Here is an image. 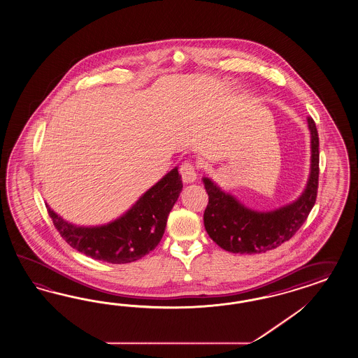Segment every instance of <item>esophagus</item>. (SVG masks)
<instances>
[{
    "instance_id": "obj_1",
    "label": "esophagus",
    "mask_w": 358,
    "mask_h": 358,
    "mask_svg": "<svg viewBox=\"0 0 358 358\" xmlns=\"http://www.w3.org/2000/svg\"><path fill=\"white\" fill-rule=\"evenodd\" d=\"M180 174L183 178L184 183H193L197 179V169H196V166L193 165L192 162L185 161L180 166Z\"/></svg>"
}]
</instances>
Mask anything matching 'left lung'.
Returning a JSON list of instances; mask_svg holds the SVG:
<instances>
[{
  "instance_id": "8db88e82",
  "label": "left lung",
  "mask_w": 358,
  "mask_h": 358,
  "mask_svg": "<svg viewBox=\"0 0 358 358\" xmlns=\"http://www.w3.org/2000/svg\"><path fill=\"white\" fill-rule=\"evenodd\" d=\"M308 127L312 149L310 174L301 196L291 203L275 210H252L209 178H202L209 196L203 224L211 240L222 249L240 255L265 253L288 241L303 226L315 203L320 176V138L310 117Z\"/></svg>"
}]
</instances>
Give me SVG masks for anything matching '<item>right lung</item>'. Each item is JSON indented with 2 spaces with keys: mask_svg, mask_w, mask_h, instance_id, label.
Wrapping results in <instances>:
<instances>
[{
  "mask_svg": "<svg viewBox=\"0 0 358 358\" xmlns=\"http://www.w3.org/2000/svg\"><path fill=\"white\" fill-rule=\"evenodd\" d=\"M182 188V176L174 167L123 215L101 226H76L48 203L46 208L55 229L70 247L102 262L120 265L138 261L158 245Z\"/></svg>",
  "mask_w": 358,
  "mask_h": 358,
  "instance_id": "obj_1",
  "label": "right lung"
}]
</instances>
